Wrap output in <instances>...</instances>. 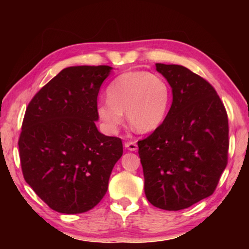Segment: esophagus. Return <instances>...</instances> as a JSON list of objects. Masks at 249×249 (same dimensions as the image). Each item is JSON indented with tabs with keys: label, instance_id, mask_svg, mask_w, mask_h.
<instances>
[{
	"label": "esophagus",
	"instance_id": "1",
	"mask_svg": "<svg viewBox=\"0 0 249 249\" xmlns=\"http://www.w3.org/2000/svg\"><path fill=\"white\" fill-rule=\"evenodd\" d=\"M124 147L127 148L128 151L135 152V151H137L138 146H137V144H136V142H128L124 144Z\"/></svg>",
	"mask_w": 249,
	"mask_h": 249
}]
</instances>
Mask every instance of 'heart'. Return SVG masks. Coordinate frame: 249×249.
<instances>
[{"mask_svg": "<svg viewBox=\"0 0 249 249\" xmlns=\"http://www.w3.org/2000/svg\"><path fill=\"white\" fill-rule=\"evenodd\" d=\"M171 101V89L163 78L147 71H129L118 76L107 87V100L98 103L97 117L113 134L124 122L139 132L154 130L164 120Z\"/></svg>", "mask_w": 249, "mask_h": 249, "instance_id": "heart-1", "label": "heart"}]
</instances>
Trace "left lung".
I'll return each instance as SVG.
<instances>
[{
  "label": "left lung",
  "mask_w": 249,
  "mask_h": 249,
  "mask_svg": "<svg viewBox=\"0 0 249 249\" xmlns=\"http://www.w3.org/2000/svg\"><path fill=\"white\" fill-rule=\"evenodd\" d=\"M155 66L172 88V104L162 124L138 142V154L148 202L179 211L215 190L228 162V115L198 74L178 64Z\"/></svg>",
  "instance_id": "8db88e82"
}]
</instances>
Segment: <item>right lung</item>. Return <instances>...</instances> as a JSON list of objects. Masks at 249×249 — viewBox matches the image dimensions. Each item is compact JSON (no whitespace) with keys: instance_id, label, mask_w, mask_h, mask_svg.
<instances>
[{"instance_id":"obj_1","label":"right lung","mask_w":249,"mask_h":249,"mask_svg":"<svg viewBox=\"0 0 249 249\" xmlns=\"http://www.w3.org/2000/svg\"><path fill=\"white\" fill-rule=\"evenodd\" d=\"M113 68L68 67L27 107L19 138L23 178L59 213L78 214L107 194L122 142L97 130V96Z\"/></svg>"}]
</instances>
